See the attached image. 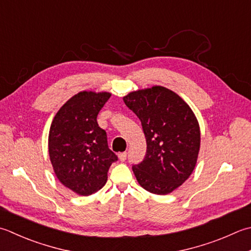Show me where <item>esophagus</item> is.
<instances>
[{"label":"esophagus","instance_id":"esophagus-1","mask_svg":"<svg viewBox=\"0 0 251 251\" xmlns=\"http://www.w3.org/2000/svg\"><path fill=\"white\" fill-rule=\"evenodd\" d=\"M126 158H127V153H126V152H122V153L119 154V159H120V161H122V162H124V161L126 160Z\"/></svg>","mask_w":251,"mask_h":251}]
</instances>
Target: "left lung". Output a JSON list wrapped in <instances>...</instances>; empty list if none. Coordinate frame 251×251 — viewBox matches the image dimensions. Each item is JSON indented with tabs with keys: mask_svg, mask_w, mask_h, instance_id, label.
Segmentation results:
<instances>
[{
	"mask_svg": "<svg viewBox=\"0 0 251 251\" xmlns=\"http://www.w3.org/2000/svg\"><path fill=\"white\" fill-rule=\"evenodd\" d=\"M138 116L147 140L145 159L132 165L142 188L168 195L185 183L197 163L200 128L193 110L168 88L154 86L123 98Z\"/></svg>",
	"mask_w": 251,
	"mask_h": 251,
	"instance_id": "obj_1",
	"label": "left lung"
}]
</instances>
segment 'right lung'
I'll list each match as a JSON object with an SVG mask.
<instances>
[{
    "label": "right lung",
    "mask_w": 251,
    "mask_h": 251,
    "mask_svg": "<svg viewBox=\"0 0 251 251\" xmlns=\"http://www.w3.org/2000/svg\"><path fill=\"white\" fill-rule=\"evenodd\" d=\"M109 92L81 91L56 115L49 132V154L58 180L80 196L101 189L117 156L109 149L106 132L97 116L110 99Z\"/></svg>",
    "instance_id": "add662e5"
}]
</instances>
